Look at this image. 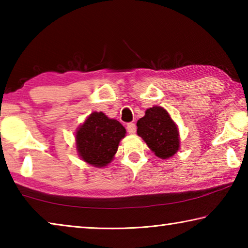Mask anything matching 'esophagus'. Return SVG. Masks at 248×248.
<instances>
[{
    "label": "esophagus",
    "mask_w": 248,
    "mask_h": 248,
    "mask_svg": "<svg viewBox=\"0 0 248 248\" xmlns=\"http://www.w3.org/2000/svg\"><path fill=\"white\" fill-rule=\"evenodd\" d=\"M127 131H128L130 134L136 133V131H137V127H136V124H132V123L128 124H127Z\"/></svg>",
    "instance_id": "obj_1"
}]
</instances>
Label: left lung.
I'll list each match as a JSON object with an SVG mask.
<instances>
[{
    "label": "left lung",
    "instance_id": "8db88e82",
    "mask_svg": "<svg viewBox=\"0 0 248 248\" xmlns=\"http://www.w3.org/2000/svg\"><path fill=\"white\" fill-rule=\"evenodd\" d=\"M137 133L157 157L166 159L179 150V131L164 108L146 109L144 117L137 123Z\"/></svg>",
    "mask_w": 248,
    "mask_h": 248
}]
</instances>
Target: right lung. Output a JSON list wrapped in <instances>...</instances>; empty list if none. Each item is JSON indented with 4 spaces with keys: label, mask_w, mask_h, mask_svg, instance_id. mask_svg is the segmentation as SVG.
I'll return each instance as SVG.
<instances>
[{
    "label": "right lung",
    "mask_w": 248,
    "mask_h": 248,
    "mask_svg": "<svg viewBox=\"0 0 248 248\" xmlns=\"http://www.w3.org/2000/svg\"><path fill=\"white\" fill-rule=\"evenodd\" d=\"M124 136L125 129L119 121L102 111L92 112L75 133L78 153L84 162L104 167L112 161Z\"/></svg>",
    "instance_id": "obj_1"
}]
</instances>
